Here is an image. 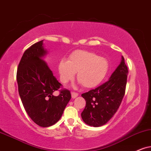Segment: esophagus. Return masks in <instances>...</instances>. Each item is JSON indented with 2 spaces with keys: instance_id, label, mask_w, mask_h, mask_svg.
I'll return each mask as SVG.
<instances>
[{
  "instance_id": "esophagus-1",
  "label": "esophagus",
  "mask_w": 151,
  "mask_h": 151,
  "mask_svg": "<svg viewBox=\"0 0 151 151\" xmlns=\"http://www.w3.org/2000/svg\"><path fill=\"white\" fill-rule=\"evenodd\" d=\"M71 94H72V98L73 99L76 98L78 96V95H79V93H76V92H72Z\"/></svg>"
}]
</instances>
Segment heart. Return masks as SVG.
<instances>
[{
    "instance_id": "heart-1",
    "label": "heart",
    "mask_w": 151,
    "mask_h": 151,
    "mask_svg": "<svg viewBox=\"0 0 151 151\" xmlns=\"http://www.w3.org/2000/svg\"><path fill=\"white\" fill-rule=\"evenodd\" d=\"M109 70L108 60L92 51L77 50L68 60L62 59L58 63L60 79L63 83L72 81L77 72V79L83 87H96L105 79Z\"/></svg>"
}]
</instances>
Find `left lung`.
I'll return each mask as SVG.
<instances>
[{
	"label": "left lung",
	"mask_w": 151,
	"mask_h": 151,
	"mask_svg": "<svg viewBox=\"0 0 151 151\" xmlns=\"http://www.w3.org/2000/svg\"><path fill=\"white\" fill-rule=\"evenodd\" d=\"M128 69L122 56L121 64L105 83L83 93L86 107L81 118L87 125L100 127L113 117L125 95Z\"/></svg>",
	"instance_id": "obj_1"
}]
</instances>
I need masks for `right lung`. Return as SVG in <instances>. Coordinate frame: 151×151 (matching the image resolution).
Listing matches in <instances>:
<instances>
[{
    "instance_id": "1",
    "label": "right lung",
    "mask_w": 151,
    "mask_h": 151,
    "mask_svg": "<svg viewBox=\"0 0 151 151\" xmlns=\"http://www.w3.org/2000/svg\"><path fill=\"white\" fill-rule=\"evenodd\" d=\"M42 45V40L40 41L25 51L17 68V81L26 113L34 123L47 127L59 121L71 93L68 89H60L62 84L43 59L47 51ZM56 90L59 94L55 96Z\"/></svg>"
}]
</instances>
